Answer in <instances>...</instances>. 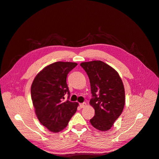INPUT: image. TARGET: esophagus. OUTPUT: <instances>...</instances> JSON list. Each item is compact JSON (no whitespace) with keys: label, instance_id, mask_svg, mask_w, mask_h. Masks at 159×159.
Here are the masks:
<instances>
[{"label":"esophagus","instance_id":"34e87169","mask_svg":"<svg viewBox=\"0 0 159 159\" xmlns=\"http://www.w3.org/2000/svg\"><path fill=\"white\" fill-rule=\"evenodd\" d=\"M80 108H84V107L86 106V103H85V102L81 103V104H80Z\"/></svg>","mask_w":159,"mask_h":159}]
</instances>
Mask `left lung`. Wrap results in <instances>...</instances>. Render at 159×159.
Wrapping results in <instances>:
<instances>
[{
  "mask_svg": "<svg viewBox=\"0 0 159 159\" xmlns=\"http://www.w3.org/2000/svg\"><path fill=\"white\" fill-rule=\"evenodd\" d=\"M89 77L92 98L89 104L95 110L90 123L98 130H110L122 114L125 104L122 81L114 68L102 61L80 64Z\"/></svg>",
  "mask_w": 159,
  "mask_h": 159,
  "instance_id": "1",
  "label": "left lung"
}]
</instances>
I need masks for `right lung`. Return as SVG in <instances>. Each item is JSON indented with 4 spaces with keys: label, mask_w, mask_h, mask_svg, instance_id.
Wrapping results in <instances>:
<instances>
[{
    "label": "right lung",
    "mask_w": 159,
    "mask_h": 159,
    "mask_svg": "<svg viewBox=\"0 0 159 159\" xmlns=\"http://www.w3.org/2000/svg\"><path fill=\"white\" fill-rule=\"evenodd\" d=\"M77 65L63 61L51 63L39 73L32 83L31 99L37 117L53 132L61 131L67 126L78 106V102H63L66 93L70 98L67 74Z\"/></svg>",
    "instance_id": "obj_1"
}]
</instances>
